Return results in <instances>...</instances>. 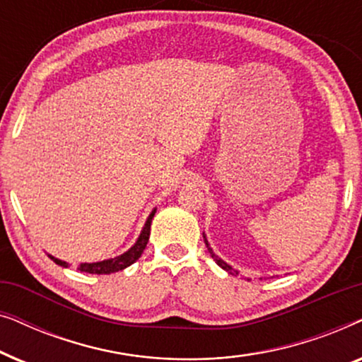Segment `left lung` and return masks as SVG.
<instances>
[{"mask_svg":"<svg viewBox=\"0 0 362 362\" xmlns=\"http://www.w3.org/2000/svg\"><path fill=\"white\" fill-rule=\"evenodd\" d=\"M202 237H204V242H206V247H207V250H209V254H211V257H212V259H214V260H216V264H217V265H219V267H221V269H224L226 272H229V274H230V275H239V272H237V270H234V269H232V267H230L229 264H226V262H224V260H222V259H219V257H217V255L214 254V252H212V249H211V247H209V242H207V239H206V235H204V234H202Z\"/></svg>","mask_w":362,"mask_h":362,"instance_id":"left-lung-1","label":"left lung"}]
</instances>
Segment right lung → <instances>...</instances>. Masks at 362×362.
Returning a JSON list of instances; mask_svg holds the SVG:
<instances>
[{"label":"right lung","mask_w":362,"mask_h":362,"mask_svg":"<svg viewBox=\"0 0 362 362\" xmlns=\"http://www.w3.org/2000/svg\"><path fill=\"white\" fill-rule=\"evenodd\" d=\"M155 214H156V207L151 211V214L148 216V219L145 222V226H143V229L140 232V235H138L136 242L127 252H123V254L118 257H113V259H107L102 262H92V264H81L78 265V270L86 272V274L108 275V274H115V272H120L123 269H127V267H130L132 264H135V262L141 257L143 250H145V247L148 244V239H150V227H151V221H153V217H155ZM49 257H51V259L56 262L57 265L66 267V269L69 267L67 262L56 259V257H52V255H49Z\"/></svg>","instance_id":"1"}]
</instances>
